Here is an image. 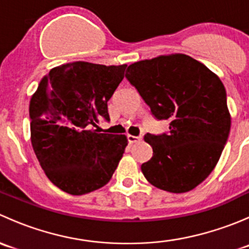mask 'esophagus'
Listing matches in <instances>:
<instances>
[{
	"label": "esophagus",
	"instance_id": "obj_1",
	"mask_svg": "<svg viewBox=\"0 0 249 249\" xmlns=\"http://www.w3.org/2000/svg\"><path fill=\"white\" fill-rule=\"evenodd\" d=\"M141 140H142V137H140V136H132V135H127V141H129V143L140 142Z\"/></svg>",
	"mask_w": 249,
	"mask_h": 249
}]
</instances>
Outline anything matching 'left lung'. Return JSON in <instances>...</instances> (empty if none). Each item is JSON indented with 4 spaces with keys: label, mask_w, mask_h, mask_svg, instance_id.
<instances>
[{
    "label": "left lung",
    "mask_w": 249,
    "mask_h": 249,
    "mask_svg": "<svg viewBox=\"0 0 249 249\" xmlns=\"http://www.w3.org/2000/svg\"><path fill=\"white\" fill-rule=\"evenodd\" d=\"M169 131L147 134L153 157L141 166L148 182L170 193L194 189L208 177L230 132L227 91L201 62L184 54L130 65L125 74Z\"/></svg>",
    "instance_id": "obj_1"
}]
</instances>
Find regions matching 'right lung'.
Wrapping results in <instances>:
<instances>
[{
	"label": "right lung",
	"instance_id": "obj_1",
	"mask_svg": "<svg viewBox=\"0 0 249 249\" xmlns=\"http://www.w3.org/2000/svg\"><path fill=\"white\" fill-rule=\"evenodd\" d=\"M126 65L76 61L50 70L30 101L35 154L53 184L71 195L94 192L109 182L122 159L125 135L99 134L109 120L107 102Z\"/></svg>",
	"mask_w": 249,
	"mask_h": 249
}]
</instances>
